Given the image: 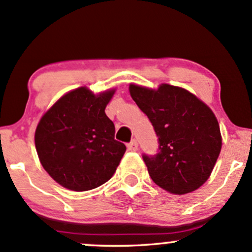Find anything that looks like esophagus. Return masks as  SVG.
I'll return each instance as SVG.
<instances>
[{
  "label": "esophagus",
  "mask_w": 252,
  "mask_h": 252,
  "mask_svg": "<svg viewBox=\"0 0 252 252\" xmlns=\"http://www.w3.org/2000/svg\"><path fill=\"white\" fill-rule=\"evenodd\" d=\"M128 149L129 151H131V152H135V151H137V147H139V145H137V142H136V140H131L130 142L128 143Z\"/></svg>",
  "instance_id": "obj_1"
}]
</instances>
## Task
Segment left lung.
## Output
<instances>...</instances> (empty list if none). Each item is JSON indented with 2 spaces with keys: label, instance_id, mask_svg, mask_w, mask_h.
Instances as JSON below:
<instances>
[{
  "label": "left lung",
  "instance_id": "8db88e82",
  "mask_svg": "<svg viewBox=\"0 0 252 252\" xmlns=\"http://www.w3.org/2000/svg\"><path fill=\"white\" fill-rule=\"evenodd\" d=\"M129 91L158 137L157 153L142 154L152 181L176 195L200 188L221 151L219 123L212 110L187 90L171 85L157 91L130 85Z\"/></svg>",
  "mask_w": 252,
  "mask_h": 252
}]
</instances>
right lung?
I'll list each match as a JSON object with an SVG mask.
<instances>
[{
  "label": "right lung",
  "instance_id": "obj_1",
  "mask_svg": "<svg viewBox=\"0 0 252 252\" xmlns=\"http://www.w3.org/2000/svg\"><path fill=\"white\" fill-rule=\"evenodd\" d=\"M113 93L94 95L86 87L76 88L41 117L34 135L38 157L62 187L86 191L115 173L126 147L115 140V124L105 113Z\"/></svg>",
  "mask_w": 252,
  "mask_h": 252
}]
</instances>
